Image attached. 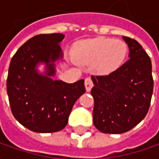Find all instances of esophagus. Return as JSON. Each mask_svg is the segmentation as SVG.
Wrapping results in <instances>:
<instances>
[{
    "mask_svg": "<svg viewBox=\"0 0 159 159\" xmlns=\"http://www.w3.org/2000/svg\"><path fill=\"white\" fill-rule=\"evenodd\" d=\"M84 85H85V89H86L87 92L91 90V88L94 85V83H93V81H92V79L90 77L85 78V80H84Z\"/></svg>",
    "mask_w": 159,
    "mask_h": 159,
    "instance_id": "obj_1",
    "label": "esophagus"
}]
</instances>
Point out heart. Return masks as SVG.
Segmentation results:
<instances>
[{
    "instance_id": "1",
    "label": "heart",
    "mask_w": 159,
    "mask_h": 159,
    "mask_svg": "<svg viewBox=\"0 0 159 159\" xmlns=\"http://www.w3.org/2000/svg\"><path fill=\"white\" fill-rule=\"evenodd\" d=\"M128 47L120 39L97 38L78 42L74 49V58L80 64H93L100 73H111L124 61Z\"/></svg>"
}]
</instances>
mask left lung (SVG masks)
<instances>
[{"instance_id": "left-lung-1", "label": "left lung", "mask_w": 159, "mask_h": 159, "mask_svg": "<svg viewBox=\"0 0 159 159\" xmlns=\"http://www.w3.org/2000/svg\"><path fill=\"white\" fill-rule=\"evenodd\" d=\"M130 59L107 75H92L93 122L104 134H123L147 114L153 94L151 60L143 47L128 37Z\"/></svg>"}]
</instances>
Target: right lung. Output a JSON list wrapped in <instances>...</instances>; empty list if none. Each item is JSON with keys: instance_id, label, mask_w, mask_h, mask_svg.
Returning <instances> with one entry per match:
<instances>
[{"instance_id": "add662e5", "label": "right lung", "mask_w": 159, "mask_h": 159, "mask_svg": "<svg viewBox=\"0 0 159 159\" xmlns=\"http://www.w3.org/2000/svg\"><path fill=\"white\" fill-rule=\"evenodd\" d=\"M64 35L40 34L23 44L11 60L7 94L11 111L25 128L36 133L62 130L75 101L85 92L84 80L67 84L52 80L55 61L62 58L60 42ZM39 63L46 64L44 75L39 74Z\"/></svg>"}]
</instances>
